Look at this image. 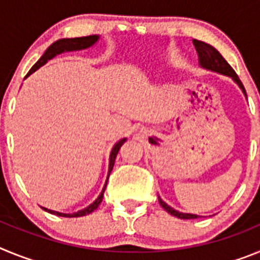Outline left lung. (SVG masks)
I'll use <instances>...</instances> for the list:
<instances>
[{
  "instance_id": "8db88e82",
  "label": "left lung",
  "mask_w": 260,
  "mask_h": 260,
  "mask_svg": "<svg viewBox=\"0 0 260 260\" xmlns=\"http://www.w3.org/2000/svg\"><path fill=\"white\" fill-rule=\"evenodd\" d=\"M192 43H194L195 49L198 52L199 65H201V68L206 69V70L213 71V73H219V74L226 75V77H231L232 79L234 80V83H237V86L240 87L241 91H242L243 95H245V98H247L246 91H245V87H243L242 82L240 80L238 75L234 73L232 66L229 65L228 62L225 61L224 57H222L212 45L207 44V43H204V41H199L194 39ZM158 203L161 204V207L164 208L168 213L176 216L178 219H198V217H201L199 215H194V213H185L174 210V208L171 207L169 204L165 203L160 197H158Z\"/></svg>"
}]
</instances>
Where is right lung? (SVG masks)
Listing matches in <instances>:
<instances>
[{
  "mask_svg": "<svg viewBox=\"0 0 260 260\" xmlns=\"http://www.w3.org/2000/svg\"><path fill=\"white\" fill-rule=\"evenodd\" d=\"M100 36L99 35H91V36H84V38H71V39H59V40L54 41L49 48L44 52V54L40 57L38 62H36L35 65L32 66L31 70L28 71V74L26 75L29 77L32 73H35L38 69H40L41 66H44L49 59L54 58L56 56L61 54V53H65V52H75V50H83L87 49V48H91L92 45H95L96 43L99 41ZM126 142V138H122V139H119L116 144L113 146L112 151H110V155H109V169H108V176H107V181H105V185L103 187L102 192L100 195L98 197V199H95V202L89 204L88 207L83 208V210L78 211V212H73V213H63V212H58V211H53V210H48L45 207H41L44 211L47 212L53 213V215H57V216H62V217H80V216H86L88 213L93 212L96 208L100 206V203L103 202V197H104V191H105V187H107V183H108V178L110 176V172L113 169L114 167V161H116V157H117V153H118L119 148L122 146L123 143Z\"/></svg>",
  "mask_w": 260,
  "mask_h": 260,
  "instance_id": "1",
  "label": "right lung"
}]
</instances>
